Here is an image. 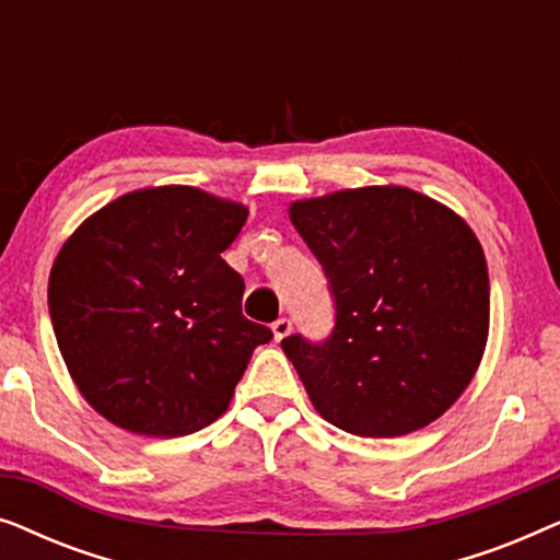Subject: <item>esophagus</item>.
I'll return each instance as SVG.
<instances>
[{
  "instance_id": "34e87169",
  "label": "esophagus",
  "mask_w": 560,
  "mask_h": 560,
  "mask_svg": "<svg viewBox=\"0 0 560 560\" xmlns=\"http://www.w3.org/2000/svg\"><path fill=\"white\" fill-rule=\"evenodd\" d=\"M290 331H293V320H290V318H278V320H275V324H272L275 341H282Z\"/></svg>"
}]
</instances>
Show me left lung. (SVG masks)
<instances>
[{"label":"left lung","instance_id":"obj_1","mask_svg":"<svg viewBox=\"0 0 560 560\" xmlns=\"http://www.w3.org/2000/svg\"><path fill=\"white\" fill-rule=\"evenodd\" d=\"M334 301L326 339H282L311 402L341 431L393 439L443 416L489 328V275L469 226L408 188L341 190L290 206Z\"/></svg>","mask_w":560,"mask_h":560}]
</instances>
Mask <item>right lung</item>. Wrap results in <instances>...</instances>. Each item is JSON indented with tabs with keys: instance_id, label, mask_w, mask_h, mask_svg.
I'll list each match as a JSON object with an SVG mask.
<instances>
[{
	"instance_id": "1",
	"label": "right lung",
	"mask_w": 560,
	"mask_h": 560,
	"mask_svg": "<svg viewBox=\"0 0 560 560\" xmlns=\"http://www.w3.org/2000/svg\"><path fill=\"white\" fill-rule=\"evenodd\" d=\"M247 209L198 188L135 190L83 221L50 270L48 308L83 397L114 425L175 439L229 408L252 351L242 275L221 257Z\"/></svg>"
}]
</instances>
